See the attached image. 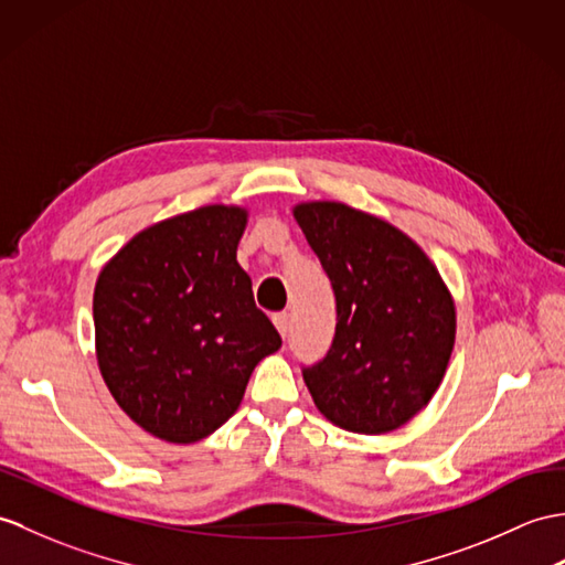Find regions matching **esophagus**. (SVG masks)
Wrapping results in <instances>:
<instances>
[{"mask_svg": "<svg viewBox=\"0 0 565 565\" xmlns=\"http://www.w3.org/2000/svg\"><path fill=\"white\" fill-rule=\"evenodd\" d=\"M271 322H274V327H277L281 337L288 334V312H274Z\"/></svg>", "mask_w": 565, "mask_h": 565, "instance_id": "esophagus-1", "label": "esophagus"}]
</instances>
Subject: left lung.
<instances>
[{
    "mask_svg": "<svg viewBox=\"0 0 565 565\" xmlns=\"http://www.w3.org/2000/svg\"><path fill=\"white\" fill-rule=\"evenodd\" d=\"M332 281L337 330L303 380L320 414L351 433H390L436 395L455 347V303L409 235L342 202L294 209Z\"/></svg>",
    "mask_w": 565,
    "mask_h": 565,
    "instance_id": "8db88e82",
    "label": "left lung"
}]
</instances>
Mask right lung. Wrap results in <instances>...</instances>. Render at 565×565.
Returning <instances> with one entry per match:
<instances>
[{
	"label": "right lung",
	"instance_id": "right-lung-1",
	"mask_svg": "<svg viewBox=\"0 0 565 565\" xmlns=\"http://www.w3.org/2000/svg\"><path fill=\"white\" fill-rule=\"evenodd\" d=\"M247 212L212 204L143 228L98 274L96 356L115 402L168 443H196L241 406L281 347L235 259Z\"/></svg>",
	"mask_w": 565,
	"mask_h": 565
}]
</instances>
